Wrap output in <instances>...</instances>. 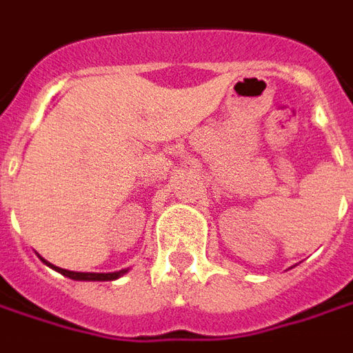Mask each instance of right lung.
I'll return each instance as SVG.
<instances>
[{
  "instance_id": "1",
  "label": "right lung",
  "mask_w": 353,
  "mask_h": 353,
  "mask_svg": "<svg viewBox=\"0 0 353 353\" xmlns=\"http://www.w3.org/2000/svg\"><path fill=\"white\" fill-rule=\"evenodd\" d=\"M46 263V261H44ZM46 265H50V263H46ZM52 268H56L57 272H61L63 276L67 278H73V280H98V282H108V280H116V278L123 276L127 270H119V272H73V270H65V268H57L54 265H50Z\"/></svg>"
}]
</instances>
